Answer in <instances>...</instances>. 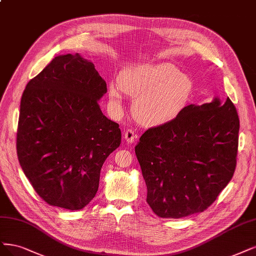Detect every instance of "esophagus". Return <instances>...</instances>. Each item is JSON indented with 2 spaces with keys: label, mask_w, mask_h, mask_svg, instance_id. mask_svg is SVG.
Masks as SVG:
<instances>
[{
  "label": "esophagus",
  "mask_w": 256,
  "mask_h": 256,
  "mask_svg": "<svg viewBox=\"0 0 256 256\" xmlns=\"http://www.w3.org/2000/svg\"><path fill=\"white\" fill-rule=\"evenodd\" d=\"M124 138H125V140H127L128 143H134V140L138 138V136L136 134L134 130L127 129V130L125 131V134H124Z\"/></svg>",
  "instance_id": "34e87169"
}]
</instances>
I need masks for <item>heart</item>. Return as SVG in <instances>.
Instances as JSON below:
<instances>
[{
	"label": "heart",
	"instance_id": "b5f03b06",
	"mask_svg": "<svg viewBox=\"0 0 256 256\" xmlns=\"http://www.w3.org/2000/svg\"><path fill=\"white\" fill-rule=\"evenodd\" d=\"M120 89L112 84L109 100L116 111L122 109V92L134 98L132 114L144 125H160L174 118L190 100L192 78L170 64L128 68L120 76Z\"/></svg>",
	"mask_w": 256,
	"mask_h": 256
}]
</instances>
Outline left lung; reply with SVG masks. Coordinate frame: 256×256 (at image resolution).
I'll list each match as a JSON object with an SVG mask.
<instances>
[{"mask_svg": "<svg viewBox=\"0 0 256 256\" xmlns=\"http://www.w3.org/2000/svg\"><path fill=\"white\" fill-rule=\"evenodd\" d=\"M238 132L230 98L188 104L174 120L146 130L136 154L154 213L182 218L212 204L234 174Z\"/></svg>", "mask_w": 256, "mask_h": 256, "instance_id": "left-lung-1", "label": "left lung"}]
</instances>
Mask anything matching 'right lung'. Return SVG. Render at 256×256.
I'll return each instance as SVG.
<instances>
[{
	"label": "right lung",
	"instance_id": "obj_1",
	"mask_svg": "<svg viewBox=\"0 0 256 256\" xmlns=\"http://www.w3.org/2000/svg\"><path fill=\"white\" fill-rule=\"evenodd\" d=\"M107 84L79 54L52 59L26 84L16 154L39 197L71 210L90 204L106 158L120 144L118 122L98 104Z\"/></svg>",
	"mask_w": 256,
	"mask_h": 256
}]
</instances>
